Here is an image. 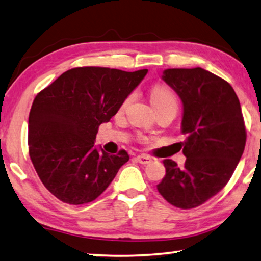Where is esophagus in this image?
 <instances>
[{"mask_svg":"<svg viewBox=\"0 0 261 261\" xmlns=\"http://www.w3.org/2000/svg\"><path fill=\"white\" fill-rule=\"evenodd\" d=\"M136 161L138 163H141V164H149L150 162H152V158H150L149 155H145V154H141V155H137L136 157Z\"/></svg>","mask_w":261,"mask_h":261,"instance_id":"34e87169","label":"esophagus"}]
</instances>
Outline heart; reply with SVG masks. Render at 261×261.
<instances>
[{"mask_svg":"<svg viewBox=\"0 0 261 261\" xmlns=\"http://www.w3.org/2000/svg\"><path fill=\"white\" fill-rule=\"evenodd\" d=\"M132 98V95H130L127 98L124 100L123 107L130 102ZM151 103L154 107V109L164 108V107H173L177 109L178 102L177 97L174 95L173 91L170 88L165 87V85L157 84L151 89Z\"/></svg>","mask_w":261,"mask_h":261,"instance_id":"1","label":"heart"}]
</instances>
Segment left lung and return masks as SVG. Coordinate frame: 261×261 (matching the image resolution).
I'll return each mask as SVG.
<instances>
[{
  "mask_svg": "<svg viewBox=\"0 0 261 261\" xmlns=\"http://www.w3.org/2000/svg\"><path fill=\"white\" fill-rule=\"evenodd\" d=\"M162 79L182 102L184 168L165 159L158 192L171 205L197 207L227 184L242 158L246 129L238 97L226 81L201 68L166 69Z\"/></svg>",
  "mask_w": 261,
  "mask_h": 261,
  "instance_id": "left-lung-1",
  "label": "left lung"
}]
</instances>
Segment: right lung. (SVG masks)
Masks as SVG:
<instances>
[{
	"mask_svg": "<svg viewBox=\"0 0 261 261\" xmlns=\"http://www.w3.org/2000/svg\"><path fill=\"white\" fill-rule=\"evenodd\" d=\"M147 73L100 67L73 68L35 97L29 114V155L41 181L57 199L82 205L99 197L129 161L95 146L102 123L117 114Z\"/></svg>",
	"mask_w": 261,
	"mask_h": 261,
	"instance_id": "add662e5",
	"label": "right lung"
}]
</instances>
